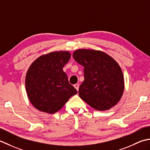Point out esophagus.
Here are the masks:
<instances>
[{
    "label": "esophagus",
    "mask_w": 150,
    "mask_h": 150,
    "mask_svg": "<svg viewBox=\"0 0 150 150\" xmlns=\"http://www.w3.org/2000/svg\"><path fill=\"white\" fill-rule=\"evenodd\" d=\"M74 88H76V90L78 91V89H79V84H78V83L74 84Z\"/></svg>",
    "instance_id": "1"
}]
</instances>
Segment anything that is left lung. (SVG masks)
Here are the masks:
<instances>
[{"label":"left lung","mask_w":150,"mask_h":150,"mask_svg":"<svg viewBox=\"0 0 150 150\" xmlns=\"http://www.w3.org/2000/svg\"><path fill=\"white\" fill-rule=\"evenodd\" d=\"M73 57L84 68L79 97L98 111L117 105L124 89V75L118 63L100 50L78 49L74 52Z\"/></svg>","instance_id":"8db88e82"}]
</instances>
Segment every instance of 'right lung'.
<instances>
[{
  "label": "right lung",
  "mask_w": 150,
  "mask_h": 150,
  "mask_svg": "<svg viewBox=\"0 0 150 150\" xmlns=\"http://www.w3.org/2000/svg\"><path fill=\"white\" fill-rule=\"evenodd\" d=\"M71 56L67 51L53 52L37 58L30 66L26 91L30 102L39 111L54 114L77 93L63 70Z\"/></svg>",
  "instance_id": "add662e5"
}]
</instances>
